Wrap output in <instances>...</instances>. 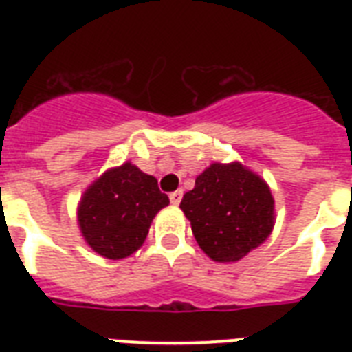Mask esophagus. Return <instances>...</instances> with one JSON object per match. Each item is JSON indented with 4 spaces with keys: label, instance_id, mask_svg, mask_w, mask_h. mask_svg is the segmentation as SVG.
Masks as SVG:
<instances>
[{
    "label": "esophagus",
    "instance_id": "34e87169",
    "mask_svg": "<svg viewBox=\"0 0 352 352\" xmlns=\"http://www.w3.org/2000/svg\"><path fill=\"white\" fill-rule=\"evenodd\" d=\"M170 201H171V204H179L182 201V190H177V192H171L170 193Z\"/></svg>",
    "mask_w": 352,
    "mask_h": 352
}]
</instances>
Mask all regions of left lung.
<instances>
[{
	"label": "left lung",
	"mask_w": 352,
	"mask_h": 352,
	"mask_svg": "<svg viewBox=\"0 0 352 352\" xmlns=\"http://www.w3.org/2000/svg\"><path fill=\"white\" fill-rule=\"evenodd\" d=\"M181 210L210 259L234 263L267 241L274 228V197L261 177L239 162L214 164L184 193Z\"/></svg>",
	"instance_id": "1"
}]
</instances>
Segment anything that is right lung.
Segmentation results:
<instances>
[{"mask_svg":"<svg viewBox=\"0 0 352 352\" xmlns=\"http://www.w3.org/2000/svg\"><path fill=\"white\" fill-rule=\"evenodd\" d=\"M168 204L157 179L126 162L107 170L84 192L78 204L80 232L96 254L124 259L144 245L151 221Z\"/></svg>","mask_w":352,"mask_h":352,"instance_id":"obj_1","label":"right lung"}]
</instances>
